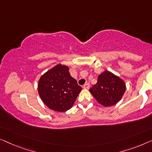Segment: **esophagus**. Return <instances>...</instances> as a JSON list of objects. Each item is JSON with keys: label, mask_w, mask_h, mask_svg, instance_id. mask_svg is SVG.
I'll use <instances>...</instances> for the list:
<instances>
[{"label": "esophagus", "mask_w": 152, "mask_h": 152, "mask_svg": "<svg viewBox=\"0 0 152 152\" xmlns=\"http://www.w3.org/2000/svg\"><path fill=\"white\" fill-rule=\"evenodd\" d=\"M89 86H90L89 83H87L83 85V88H84V89H89Z\"/></svg>", "instance_id": "esophagus-1"}]
</instances>
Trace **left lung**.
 Segmentation results:
<instances>
[{
  "label": "left lung",
  "instance_id": "8db88e82",
  "mask_svg": "<svg viewBox=\"0 0 152 152\" xmlns=\"http://www.w3.org/2000/svg\"><path fill=\"white\" fill-rule=\"evenodd\" d=\"M126 89V84L122 79L106 70L98 76V83L89 91L100 104L107 107L119 102Z\"/></svg>",
  "mask_w": 152,
  "mask_h": 152
}]
</instances>
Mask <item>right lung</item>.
Masks as SVG:
<instances>
[{
	"label": "right lung",
	"mask_w": 152,
	"mask_h": 152,
	"mask_svg": "<svg viewBox=\"0 0 152 152\" xmlns=\"http://www.w3.org/2000/svg\"><path fill=\"white\" fill-rule=\"evenodd\" d=\"M38 93L50 109L65 112L70 109L82 90L66 65L58 64L43 74L38 82Z\"/></svg>",
	"instance_id": "add662e5"
}]
</instances>
